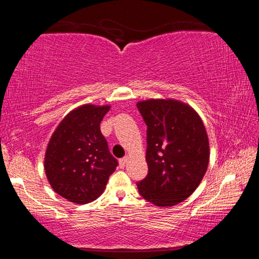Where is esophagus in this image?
Wrapping results in <instances>:
<instances>
[{
  "mask_svg": "<svg viewBox=\"0 0 259 259\" xmlns=\"http://www.w3.org/2000/svg\"><path fill=\"white\" fill-rule=\"evenodd\" d=\"M128 160H129V157L128 156H124V157H122V159H120V166L121 168H124L125 166V164H126V162H128Z\"/></svg>",
  "mask_w": 259,
  "mask_h": 259,
  "instance_id": "esophagus-1",
  "label": "esophagus"
}]
</instances>
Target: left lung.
Instances as JSON below:
<instances>
[{
    "instance_id": "left-lung-1",
    "label": "left lung",
    "mask_w": 259,
    "mask_h": 259,
    "mask_svg": "<svg viewBox=\"0 0 259 259\" xmlns=\"http://www.w3.org/2000/svg\"><path fill=\"white\" fill-rule=\"evenodd\" d=\"M147 125V176L139 194L159 207L186 200L202 181L209 163L207 131L194 109L174 99L139 102Z\"/></svg>"
}]
</instances>
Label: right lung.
Masks as SVG:
<instances>
[{"label": "right lung", "instance_id": "1", "mask_svg": "<svg viewBox=\"0 0 259 259\" xmlns=\"http://www.w3.org/2000/svg\"><path fill=\"white\" fill-rule=\"evenodd\" d=\"M109 106L83 105L68 113L48 144L45 169L51 187L63 198L89 203L104 192L117 160L108 150L100 122Z\"/></svg>", "mask_w": 259, "mask_h": 259}]
</instances>
